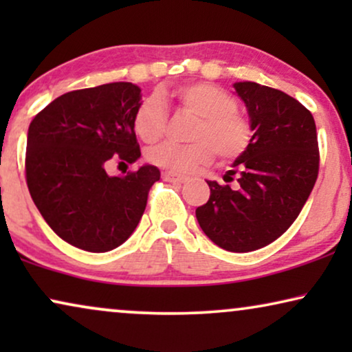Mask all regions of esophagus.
<instances>
[{"mask_svg":"<svg viewBox=\"0 0 352 352\" xmlns=\"http://www.w3.org/2000/svg\"><path fill=\"white\" fill-rule=\"evenodd\" d=\"M162 176H163V179L168 182H173V184H182V182L187 181L186 176H181V175H177V173H173V171H165Z\"/></svg>","mask_w":352,"mask_h":352,"instance_id":"34e87169","label":"esophagus"}]
</instances>
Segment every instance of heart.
<instances>
[{
  "label": "heart",
  "mask_w": 352,
  "mask_h": 352,
  "mask_svg": "<svg viewBox=\"0 0 352 352\" xmlns=\"http://www.w3.org/2000/svg\"><path fill=\"white\" fill-rule=\"evenodd\" d=\"M182 107L200 117L192 144L163 142L147 152L153 165L173 173H192L208 163L214 152L221 160H234L252 142V124L237 110V100L228 91L210 83H187L176 89ZM166 126V109L158 96L138 104L133 128L144 142H155Z\"/></svg>",
  "instance_id": "heart-1"
}]
</instances>
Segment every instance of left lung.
I'll use <instances>...</instances> for the list:
<instances>
[{"instance_id":"obj_1","label":"left lung","mask_w":352,"mask_h":352,"mask_svg":"<svg viewBox=\"0 0 352 352\" xmlns=\"http://www.w3.org/2000/svg\"><path fill=\"white\" fill-rule=\"evenodd\" d=\"M247 107L252 142L235 158L229 181H206L210 199L195 210L211 242L234 253L263 248L298 218L319 175L314 117L282 91L253 81L234 83Z\"/></svg>"}]
</instances>
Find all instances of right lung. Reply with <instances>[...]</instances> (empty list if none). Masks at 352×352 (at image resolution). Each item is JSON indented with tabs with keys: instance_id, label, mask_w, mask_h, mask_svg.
<instances>
[{
	"instance_id": "1",
	"label": "right lung",
	"mask_w": 352,
	"mask_h": 352,
	"mask_svg": "<svg viewBox=\"0 0 352 352\" xmlns=\"http://www.w3.org/2000/svg\"><path fill=\"white\" fill-rule=\"evenodd\" d=\"M141 88L128 81L62 94L28 126L25 176L47 226L67 243L105 253L138 228L160 170L107 175L113 158L141 157L133 128Z\"/></svg>"
}]
</instances>
